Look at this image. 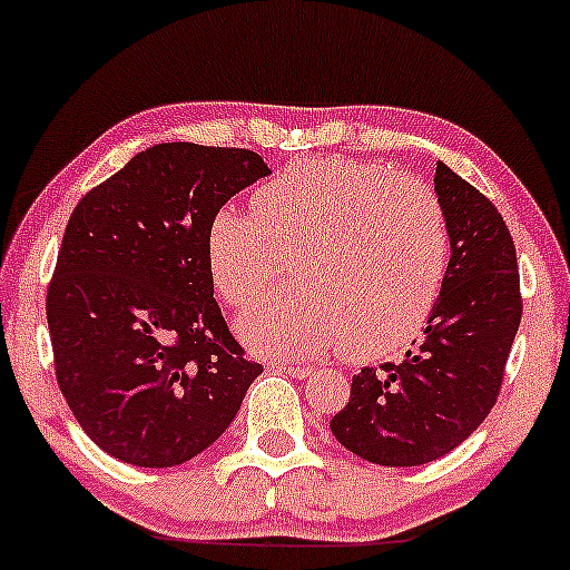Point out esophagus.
<instances>
[{
	"label": "esophagus",
	"instance_id": "1",
	"mask_svg": "<svg viewBox=\"0 0 570 570\" xmlns=\"http://www.w3.org/2000/svg\"><path fill=\"white\" fill-rule=\"evenodd\" d=\"M272 372H283V374H291V376H298V380H303V376L312 374V366H303V364H279V361H275V364H269Z\"/></svg>",
	"mask_w": 570,
	"mask_h": 570
}]
</instances>
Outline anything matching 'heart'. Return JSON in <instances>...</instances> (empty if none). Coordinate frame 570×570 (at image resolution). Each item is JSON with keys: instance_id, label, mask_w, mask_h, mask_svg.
<instances>
[{"instance_id": "heart-1", "label": "heart", "mask_w": 570, "mask_h": 570, "mask_svg": "<svg viewBox=\"0 0 570 570\" xmlns=\"http://www.w3.org/2000/svg\"><path fill=\"white\" fill-rule=\"evenodd\" d=\"M250 212H214L206 258L214 291L246 308L283 277L243 335L272 356H314L345 343L353 358L395 351L430 320L448 275V230L430 188L380 165L295 161L250 196Z\"/></svg>"}]
</instances>
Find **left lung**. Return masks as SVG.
Returning <instances> with one entry per match:
<instances>
[{
    "instance_id": "8db88e82",
    "label": "left lung",
    "mask_w": 570,
    "mask_h": 570,
    "mask_svg": "<svg viewBox=\"0 0 570 570\" xmlns=\"http://www.w3.org/2000/svg\"><path fill=\"white\" fill-rule=\"evenodd\" d=\"M450 238L445 285L424 337L397 364L364 366L330 421L335 440L380 465H421L461 445L500 395L521 324V283L505 219L484 194L438 161Z\"/></svg>"
}]
</instances>
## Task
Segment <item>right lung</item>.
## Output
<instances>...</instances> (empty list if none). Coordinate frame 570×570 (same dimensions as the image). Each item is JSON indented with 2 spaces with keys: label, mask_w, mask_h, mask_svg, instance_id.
Masks as SVG:
<instances>
[{
  "label": "right lung",
  "mask_w": 570,
  "mask_h": 570,
  "mask_svg": "<svg viewBox=\"0 0 570 570\" xmlns=\"http://www.w3.org/2000/svg\"><path fill=\"white\" fill-rule=\"evenodd\" d=\"M264 175L256 151L177 140L78 202L47 322L59 390L105 453L144 469L190 461L264 372L227 330L206 258L214 212Z\"/></svg>",
  "instance_id": "obj_1"
}]
</instances>
